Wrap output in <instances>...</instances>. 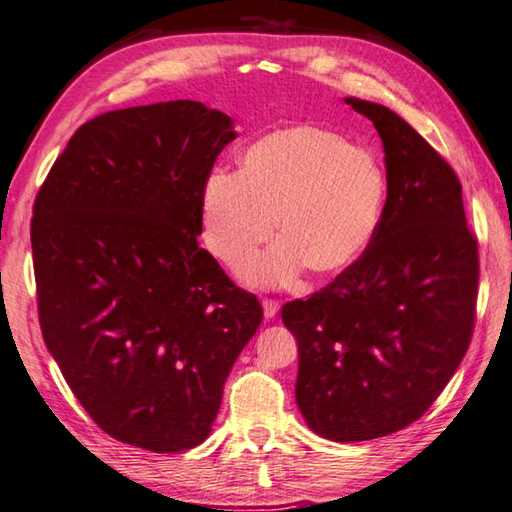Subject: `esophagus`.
Returning a JSON list of instances; mask_svg holds the SVG:
<instances>
[{
	"instance_id": "1",
	"label": "esophagus",
	"mask_w": 512,
	"mask_h": 512,
	"mask_svg": "<svg viewBox=\"0 0 512 512\" xmlns=\"http://www.w3.org/2000/svg\"><path fill=\"white\" fill-rule=\"evenodd\" d=\"M278 310H281V305H278V301H272V298H265V301H263V314H265L267 321H272V318H276Z\"/></svg>"
}]
</instances>
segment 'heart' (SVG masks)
<instances>
[{
	"mask_svg": "<svg viewBox=\"0 0 512 512\" xmlns=\"http://www.w3.org/2000/svg\"><path fill=\"white\" fill-rule=\"evenodd\" d=\"M200 202L207 245L229 265L272 238L278 216L283 240L245 258L238 276L285 287L305 267L330 278L359 263L381 229L388 178L339 133L298 124L247 147L240 173H209Z\"/></svg>",
	"mask_w": 512,
	"mask_h": 512,
	"instance_id": "1",
	"label": "heart"
}]
</instances>
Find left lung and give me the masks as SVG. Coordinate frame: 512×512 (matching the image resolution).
Listing matches in <instances>:
<instances>
[{"mask_svg":"<svg viewBox=\"0 0 512 512\" xmlns=\"http://www.w3.org/2000/svg\"><path fill=\"white\" fill-rule=\"evenodd\" d=\"M383 142L388 205L365 256L283 305L310 430L350 443L403 430L457 372L475 323L479 256L455 171L383 104L345 98Z\"/></svg>","mask_w":512,"mask_h":512,"instance_id":"8db88e82","label":"left lung"}]
</instances>
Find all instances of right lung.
Instances as JSON below:
<instances>
[{
  "label": "right lung",
  "mask_w": 512,
  "mask_h": 512,
  "mask_svg": "<svg viewBox=\"0 0 512 512\" xmlns=\"http://www.w3.org/2000/svg\"><path fill=\"white\" fill-rule=\"evenodd\" d=\"M234 120L194 100L109 111L75 131L35 198L48 352L98 426L153 452L211 432L263 307L202 234V185Z\"/></svg>",
  "instance_id": "obj_1"
}]
</instances>
